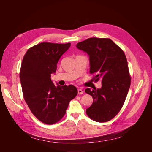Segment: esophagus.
Returning a JSON list of instances; mask_svg holds the SVG:
<instances>
[{
    "instance_id": "obj_1",
    "label": "esophagus",
    "mask_w": 152,
    "mask_h": 152,
    "mask_svg": "<svg viewBox=\"0 0 152 152\" xmlns=\"http://www.w3.org/2000/svg\"><path fill=\"white\" fill-rule=\"evenodd\" d=\"M82 93H83L82 90L80 89V88H79V89L77 90V94H82Z\"/></svg>"
}]
</instances>
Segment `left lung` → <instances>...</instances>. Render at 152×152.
<instances>
[{
  "mask_svg": "<svg viewBox=\"0 0 152 152\" xmlns=\"http://www.w3.org/2000/svg\"><path fill=\"white\" fill-rule=\"evenodd\" d=\"M76 48L88 55L93 80L102 83L100 89L85 90L93 98L86 114L97 122L110 121L121 109L131 85L125 54L110 38H88L78 42Z\"/></svg>",
  "mask_w": 152,
  "mask_h": 152,
  "instance_id": "1",
  "label": "left lung"
}]
</instances>
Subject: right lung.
Segmentation results:
<instances>
[{
	"label": "right lung",
	"instance_id": "1",
	"mask_svg": "<svg viewBox=\"0 0 152 152\" xmlns=\"http://www.w3.org/2000/svg\"><path fill=\"white\" fill-rule=\"evenodd\" d=\"M70 46L41 42L28 49L21 63L20 79L25 100L32 114L48 124L59 121L77 94L75 86H55L51 80L60 58Z\"/></svg>",
	"mask_w": 152,
	"mask_h": 152
}]
</instances>
